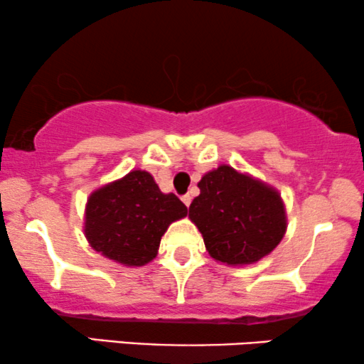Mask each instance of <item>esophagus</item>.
Segmentation results:
<instances>
[{
    "label": "esophagus",
    "mask_w": 364,
    "mask_h": 364,
    "mask_svg": "<svg viewBox=\"0 0 364 364\" xmlns=\"http://www.w3.org/2000/svg\"><path fill=\"white\" fill-rule=\"evenodd\" d=\"M181 200H183V203H185L186 206L191 205V196H190V195H185V196L181 198Z\"/></svg>",
    "instance_id": "1"
}]
</instances>
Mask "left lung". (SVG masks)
I'll return each instance as SVG.
<instances>
[{"label": "left lung", "mask_w": 364, "mask_h": 364, "mask_svg": "<svg viewBox=\"0 0 364 364\" xmlns=\"http://www.w3.org/2000/svg\"><path fill=\"white\" fill-rule=\"evenodd\" d=\"M190 218L208 254L227 265L255 264L282 240L287 216L275 188L222 164L198 183Z\"/></svg>", "instance_id": "1"}]
</instances>
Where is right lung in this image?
Wrapping results in <instances>:
<instances>
[{"mask_svg":"<svg viewBox=\"0 0 364 364\" xmlns=\"http://www.w3.org/2000/svg\"><path fill=\"white\" fill-rule=\"evenodd\" d=\"M186 215L176 195L163 193L148 171L134 169L92 193L84 232L90 247L105 259L141 267L158 255L169 225Z\"/></svg>","mask_w":364,"mask_h":364,"instance_id":"right-lung-1","label":"right lung"}]
</instances>
